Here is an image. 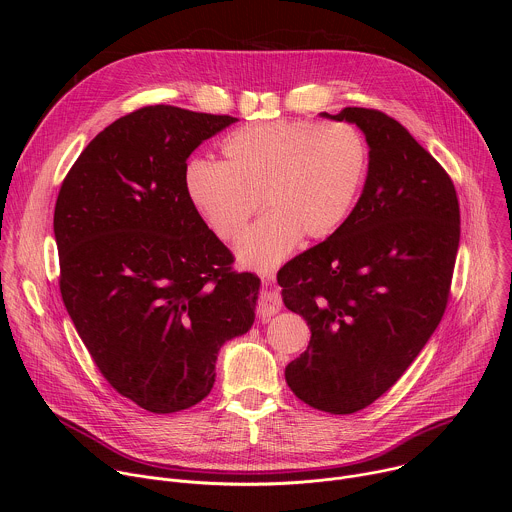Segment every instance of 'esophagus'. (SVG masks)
Wrapping results in <instances>:
<instances>
[{"instance_id":"1","label":"esophagus","mask_w":512,"mask_h":512,"mask_svg":"<svg viewBox=\"0 0 512 512\" xmlns=\"http://www.w3.org/2000/svg\"><path fill=\"white\" fill-rule=\"evenodd\" d=\"M279 310H281V298L275 294L273 289H265L259 298V304H257V316L265 322L271 316H275Z\"/></svg>"}]
</instances>
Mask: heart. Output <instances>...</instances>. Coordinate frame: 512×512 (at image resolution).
Returning <instances> with one entry per match:
<instances>
[{"label":"heart","mask_w":512,"mask_h":512,"mask_svg":"<svg viewBox=\"0 0 512 512\" xmlns=\"http://www.w3.org/2000/svg\"><path fill=\"white\" fill-rule=\"evenodd\" d=\"M221 152L223 164L186 162V196L223 241L241 235L261 200L267 214L237 243V259L261 271L281 263L302 237H332L369 172L367 141L348 123H251L229 133Z\"/></svg>","instance_id":"obj_1"}]
</instances>
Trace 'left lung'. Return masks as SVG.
I'll use <instances>...</instances> for the list:
<instances>
[{"instance_id": "left-lung-1", "label": "left lung", "mask_w": 512, "mask_h": 512, "mask_svg": "<svg viewBox=\"0 0 512 512\" xmlns=\"http://www.w3.org/2000/svg\"><path fill=\"white\" fill-rule=\"evenodd\" d=\"M369 143V172L346 223L277 273L308 350L285 381L314 409L346 415L389 391L440 324L460 245L456 188L393 117L346 107Z\"/></svg>"}]
</instances>
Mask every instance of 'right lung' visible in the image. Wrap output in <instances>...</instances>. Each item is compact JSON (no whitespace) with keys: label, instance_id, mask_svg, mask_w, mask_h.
Here are the masks:
<instances>
[{"label":"right lung","instance_id":"right-lung-1","mask_svg":"<svg viewBox=\"0 0 512 512\" xmlns=\"http://www.w3.org/2000/svg\"><path fill=\"white\" fill-rule=\"evenodd\" d=\"M235 121L137 109L87 145L58 192L62 302L101 375L145 411L200 403L218 350L255 322L261 279L231 271L182 180L198 145Z\"/></svg>","mask_w":512,"mask_h":512}]
</instances>
